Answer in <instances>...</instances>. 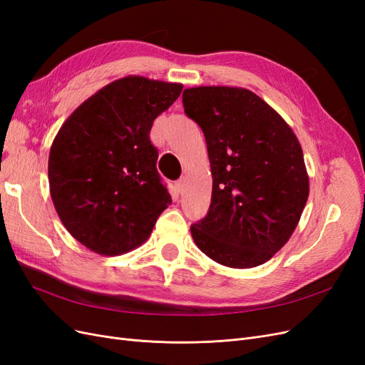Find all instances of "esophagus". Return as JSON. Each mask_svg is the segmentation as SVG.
<instances>
[{
	"label": "esophagus",
	"instance_id": "esophagus-1",
	"mask_svg": "<svg viewBox=\"0 0 365 365\" xmlns=\"http://www.w3.org/2000/svg\"><path fill=\"white\" fill-rule=\"evenodd\" d=\"M182 190H184V180L176 181L175 182V192L176 193H182Z\"/></svg>",
	"mask_w": 365,
	"mask_h": 365
}]
</instances>
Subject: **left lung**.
I'll return each mask as SVG.
<instances>
[{
    "label": "left lung",
    "mask_w": 365,
    "mask_h": 365,
    "mask_svg": "<svg viewBox=\"0 0 365 365\" xmlns=\"http://www.w3.org/2000/svg\"><path fill=\"white\" fill-rule=\"evenodd\" d=\"M182 103L204 132L213 176L208 213L190 227L195 244L224 267H259L289 240L307 201L300 141L247 88H187Z\"/></svg>",
    "instance_id": "1"
}]
</instances>
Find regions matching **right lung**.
<instances>
[{"instance_id": "1", "label": "right lung", "mask_w": 365, "mask_h": 365, "mask_svg": "<svg viewBox=\"0 0 365 365\" xmlns=\"http://www.w3.org/2000/svg\"><path fill=\"white\" fill-rule=\"evenodd\" d=\"M181 91V83L121 77L76 108L54 137L51 201L63 227L88 250L102 256L135 250L172 202L149 134Z\"/></svg>"}]
</instances>
